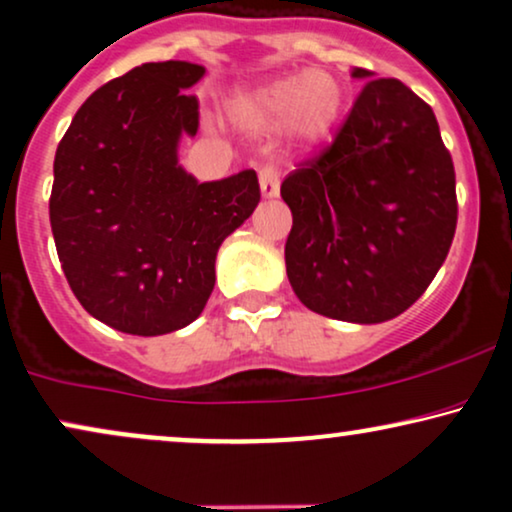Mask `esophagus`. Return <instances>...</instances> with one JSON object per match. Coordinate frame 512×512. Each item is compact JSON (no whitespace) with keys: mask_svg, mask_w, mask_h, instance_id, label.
<instances>
[{"mask_svg":"<svg viewBox=\"0 0 512 512\" xmlns=\"http://www.w3.org/2000/svg\"><path fill=\"white\" fill-rule=\"evenodd\" d=\"M260 189L264 200L278 196V189H281V174H278L274 165H267L260 170Z\"/></svg>","mask_w":512,"mask_h":512,"instance_id":"34e87169","label":"esophagus"}]
</instances>
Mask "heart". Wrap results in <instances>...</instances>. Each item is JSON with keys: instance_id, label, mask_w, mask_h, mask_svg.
I'll return each mask as SVG.
<instances>
[{"instance_id": "obj_1", "label": "heart", "mask_w": 512, "mask_h": 512, "mask_svg": "<svg viewBox=\"0 0 512 512\" xmlns=\"http://www.w3.org/2000/svg\"><path fill=\"white\" fill-rule=\"evenodd\" d=\"M340 108L342 89L331 75L300 70L236 96L231 115L252 129H274L290 120L295 134L316 141L333 127Z\"/></svg>"}]
</instances>
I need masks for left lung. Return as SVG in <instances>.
<instances>
[{"label": "left lung", "mask_w": 512, "mask_h": 512, "mask_svg": "<svg viewBox=\"0 0 512 512\" xmlns=\"http://www.w3.org/2000/svg\"><path fill=\"white\" fill-rule=\"evenodd\" d=\"M366 80L321 155L290 172L286 271L328 319H394L428 290L456 234V172L432 108L404 82Z\"/></svg>", "instance_id": "1"}]
</instances>
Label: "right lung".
Here are the masks:
<instances>
[{
  "instance_id": "add662e5",
  "label": "right lung",
  "mask_w": 512,
  "mask_h": 512,
  "mask_svg": "<svg viewBox=\"0 0 512 512\" xmlns=\"http://www.w3.org/2000/svg\"><path fill=\"white\" fill-rule=\"evenodd\" d=\"M203 75L189 61L129 70L82 103L56 148L58 260L82 307L115 331L148 338L196 321L219 245L260 203L255 170L198 184L177 163L200 118L186 89Z\"/></svg>"
}]
</instances>
